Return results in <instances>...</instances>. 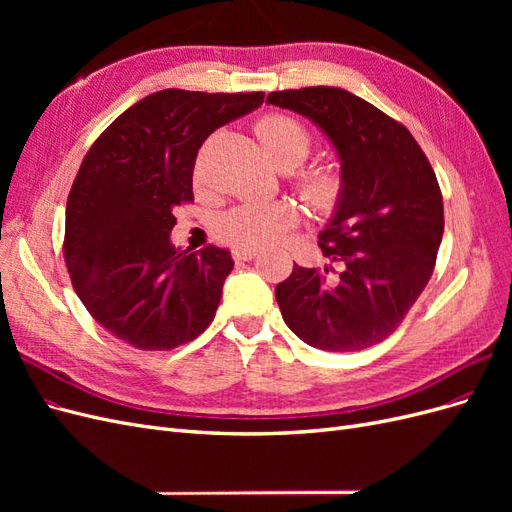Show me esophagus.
Returning a JSON list of instances; mask_svg holds the SVG:
<instances>
[{"mask_svg": "<svg viewBox=\"0 0 512 512\" xmlns=\"http://www.w3.org/2000/svg\"><path fill=\"white\" fill-rule=\"evenodd\" d=\"M258 256V250H254V247H235L232 250V258L235 260H252Z\"/></svg>", "mask_w": 512, "mask_h": 512, "instance_id": "obj_1", "label": "esophagus"}]
</instances>
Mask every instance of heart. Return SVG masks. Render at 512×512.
<instances>
[{"mask_svg": "<svg viewBox=\"0 0 512 512\" xmlns=\"http://www.w3.org/2000/svg\"><path fill=\"white\" fill-rule=\"evenodd\" d=\"M258 141L267 158L280 166H299L312 147V136L301 121L288 115H267L256 123ZM303 196L318 209H329L342 194V179L333 168H316L299 181ZM299 222V209L288 200L252 203L224 213L218 235L235 247H267L280 241L284 232Z\"/></svg>", "mask_w": 512, "mask_h": 512, "instance_id": "obj_1", "label": "heart"}]
</instances>
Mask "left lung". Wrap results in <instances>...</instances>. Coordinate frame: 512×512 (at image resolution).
<instances>
[{
	"label": "left lung",
	"mask_w": 512,
	"mask_h": 512,
	"mask_svg": "<svg viewBox=\"0 0 512 512\" xmlns=\"http://www.w3.org/2000/svg\"><path fill=\"white\" fill-rule=\"evenodd\" d=\"M267 104L309 119L337 153L339 194L318 245L337 277L294 265L275 286L288 329L329 352L374 346L395 331L436 265L444 232L436 173L414 136L342 87L273 91ZM333 271V267H331Z\"/></svg>",
	"instance_id": "obj_1"
}]
</instances>
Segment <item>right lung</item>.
Instances as JSON below:
<instances>
[{"label": "right lung", "mask_w": 512, "mask_h": 512, "mask_svg": "<svg viewBox=\"0 0 512 512\" xmlns=\"http://www.w3.org/2000/svg\"><path fill=\"white\" fill-rule=\"evenodd\" d=\"M262 100V91H156L87 151L66 205L64 256L87 312L117 339L170 350L209 327L235 260L218 245L175 247V209L194 200V164L207 136Z\"/></svg>", "instance_id": "1"}]
</instances>
